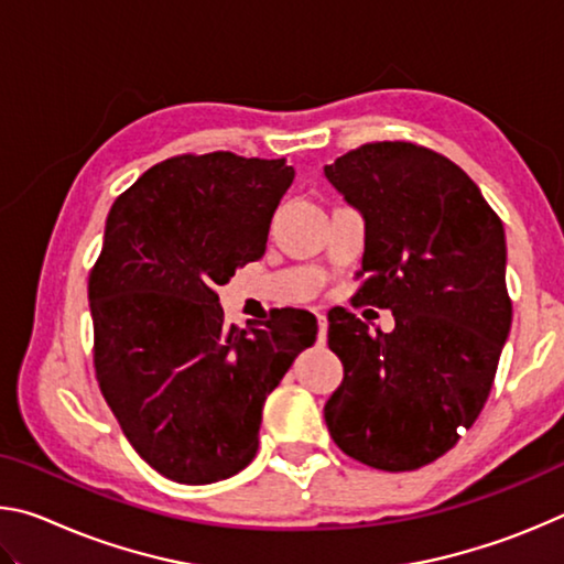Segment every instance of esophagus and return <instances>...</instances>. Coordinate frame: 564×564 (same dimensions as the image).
Instances as JSON below:
<instances>
[{
    "mask_svg": "<svg viewBox=\"0 0 564 564\" xmlns=\"http://www.w3.org/2000/svg\"><path fill=\"white\" fill-rule=\"evenodd\" d=\"M326 338H328V318L321 316V313H318V343H321V346L326 343Z\"/></svg>",
    "mask_w": 564,
    "mask_h": 564,
    "instance_id": "obj_1",
    "label": "esophagus"
}]
</instances>
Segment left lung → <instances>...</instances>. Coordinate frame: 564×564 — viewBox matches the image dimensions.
<instances>
[{
    "mask_svg": "<svg viewBox=\"0 0 564 564\" xmlns=\"http://www.w3.org/2000/svg\"><path fill=\"white\" fill-rule=\"evenodd\" d=\"M323 174L366 224L356 303L395 316L370 336L346 308L328 313L346 376L326 425L360 463L417 470L460 441L490 395L512 323L505 228L460 166L408 141L348 151Z\"/></svg>",
    "mask_w": 564,
    "mask_h": 564,
    "instance_id": "1",
    "label": "left lung"
}]
</instances>
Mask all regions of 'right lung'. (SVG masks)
<instances>
[{"instance_id": "add662e5", "label": "right lung", "mask_w": 564, "mask_h": 564, "mask_svg": "<svg viewBox=\"0 0 564 564\" xmlns=\"http://www.w3.org/2000/svg\"><path fill=\"white\" fill-rule=\"evenodd\" d=\"M295 171L228 151L149 169L113 202L89 275L94 366L127 441L169 480L253 460L265 398L316 343L308 311L226 326L218 285L261 259Z\"/></svg>"}]
</instances>
